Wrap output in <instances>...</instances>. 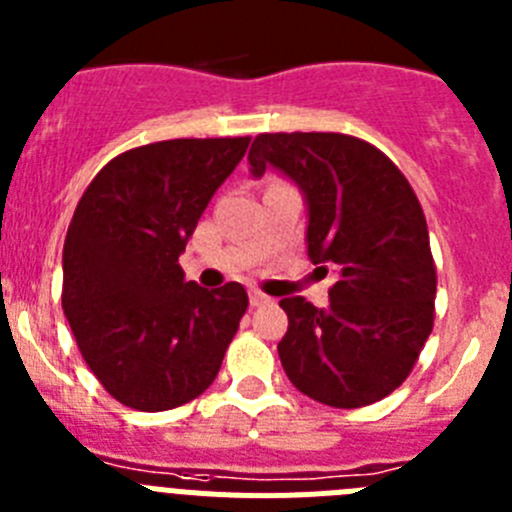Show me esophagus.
Here are the masks:
<instances>
[{
    "mask_svg": "<svg viewBox=\"0 0 512 512\" xmlns=\"http://www.w3.org/2000/svg\"><path fill=\"white\" fill-rule=\"evenodd\" d=\"M265 303H270V296H265V293H260V290H250V306H265Z\"/></svg>",
    "mask_w": 512,
    "mask_h": 512,
    "instance_id": "obj_1",
    "label": "esophagus"
}]
</instances>
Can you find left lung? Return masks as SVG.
Listing matches in <instances>:
<instances>
[{
	"mask_svg": "<svg viewBox=\"0 0 512 512\" xmlns=\"http://www.w3.org/2000/svg\"><path fill=\"white\" fill-rule=\"evenodd\" d=\"M250 170L301 188L313 265L336 283L329 306L280 301L288 331L278 354L288 380L334 408H362L411 375L434 329L436 267L411 183L375 145L339 132L257 135Z\"/></svg>",
	"mask_w": 512,
	"mask_h": 512,
	"instance_id": "8db88e82",
	"label": "left lung"
}]
</instances>
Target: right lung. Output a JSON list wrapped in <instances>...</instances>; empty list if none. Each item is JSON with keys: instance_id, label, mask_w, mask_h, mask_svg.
Masks as SVG:
<instances>
[{"instance_id": "right-lung-1", "label": "right lung", "mask_w": 512, "mask_h": 512, "mask_svg": "<svg viewBox=\"0 0 512 512\" xmlns=\"http://www.w3.org/2000/svg\"><path fill=\"white\" fill-rule=\"evenodd\" d=\"M250 137L163 140L117 155L73 211L63 311L112 398L158 413L199 398L222 367L247 290L186 280L178 257Z\"/></svg>"}]
</instances>
